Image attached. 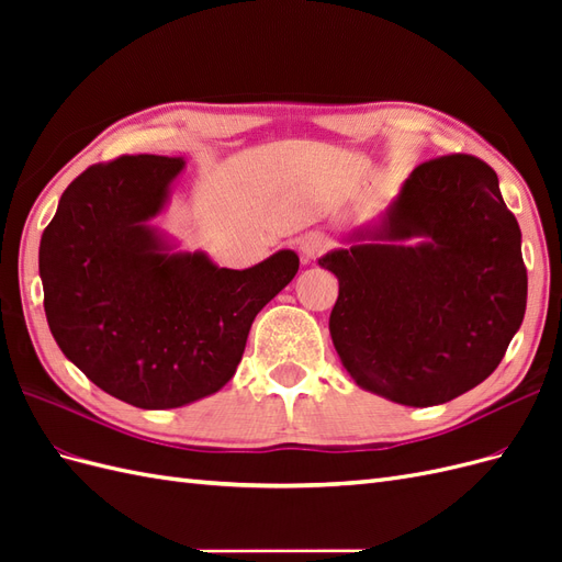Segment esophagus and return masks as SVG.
Returning <instances> with one entry per match:
<instances>
[{
    "instance_id": "1",
    "label": "esophagus",
    "mask_w": 562,
    "mask_h": 562,
    "mask_svg": "<svg viewBox=\"0 0 562 562\" xmlns=\"http://www.w3.org/2000/svg\"><path fill=\"white\" fill-rule=\"evenodd\" d=\"M330 248V241L326 234L321 232H310L304 234L300 239V255H302V262H312L316 260L321 252H326Z\"/></svg>"
}]
</instances>
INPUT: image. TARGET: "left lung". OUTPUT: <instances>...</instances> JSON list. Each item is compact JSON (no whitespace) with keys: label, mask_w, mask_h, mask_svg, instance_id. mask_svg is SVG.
<instances>
[{"label":"left lung","mask_w":562,"mask_h":562,"mask_svg":"<svg viewBox=\"0 0 562 562\" xmlns=\"http://www.w3.org/2000/svg\"><path fill=\"white\" fill-rule=\"evenodd\" d=\"M318 258L339 281L330 337L361 389L411 407L490 378L527 304L520 227L492 168L419 164L370 223Z\"/></svg>","instance_id":"1"}]
</instances>
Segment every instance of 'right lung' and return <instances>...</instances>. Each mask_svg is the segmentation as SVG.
<instances>
[{"mask_svg": "<svg viewBox=\"0 0 562 562\" xmlns=\"http://www.w3.org/2000/svg\"><path fill=\"white\" fill-rule=\"evenodd\" d=\"M182 157H122L83 171L42 234L44 312L60 351L95 386L143 411H168L223 389L265 304L293 281L295 250L248 269L151 225Z\"/></svg>", "mask_w": 562, "mask_h": 562, "instance_id": "right-lung-1", "label": "right lung"}]
</instances>
